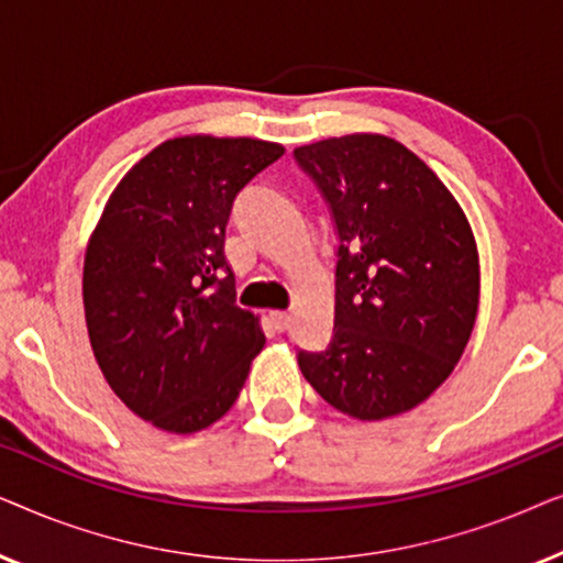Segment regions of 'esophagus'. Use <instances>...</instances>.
Here are the masks:
<instances>
[{
  "instance_id": "esophagus-1",
  "label": "esophagus",
  "mask_w": 563,
  "mask_h": 563,
  "mask_svg": "<svg viewBox=\"0 0 563 563\" xmlns=\"http://www.w3.org/2000/svg\"><path fill=\"white\" fill-rule=\"evenodd\" d=\"M268 322H272V328L276 330V333H284V330L289 328L291 314L282 312V310H274V312H268Z\"/></svg>"
}]
</instances>
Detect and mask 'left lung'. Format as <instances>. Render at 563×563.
Wrapping results in <instances>:
<instances>
[{
    "mask_svg": "<svg viewBox=\"0 0 563 563\" xmlns=\"http://www.w3.org/2000/svg\"><path fill=\"white\" fill-rule=\"evenodd\" d=\"M338 228L335 328L299 353L312 389L353 420L395 418L456 368L479 312V251L456 197L389 135L295 148Z\"/></svg>",
    "mask_w": 563,
    "mask_h": 563,
    "instance_id": "1",
    "label": "left lung"
}]
</instances>
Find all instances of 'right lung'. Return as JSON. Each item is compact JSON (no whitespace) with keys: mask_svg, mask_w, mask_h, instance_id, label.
Listing matches in <instances>:
<instances>
[{"mask_svg":"<svg viewBox=\"0 0 563 563\" xmlns=\"http://www.w3.org/2000/svg\"><path fill=\"white\" fill-rule=\"evenodd\" d=\"M282 153L258 137H168L122 176L91 230V351L114 395L166 433L218 422L264 349L261 318L235 305L225 228L238 191Z\"/></svg>","mask_w":563,"mask_h":563,"instance_id":"right-lung-1","label":"right lung"}]
</instances>
